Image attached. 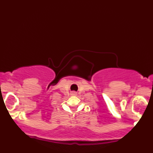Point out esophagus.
Here are the masks:
<instances>
[{
    "instance_id": "34e87169",
    "label": "esophagus",
    "mask_w": 153,
    "mask_h": 153,
    "mask_svg": "<svg viewBox=\"0 0 153 153\" xmlns=\"http://www.w3.org/2000/svg\"><path fill=\"white\" fill-rule=\"evenodd\" d=\"M71 95H72V96H76V95H77V93L76 92V91H71Z\"/></svg>"
}]
</instances>
